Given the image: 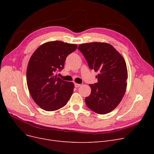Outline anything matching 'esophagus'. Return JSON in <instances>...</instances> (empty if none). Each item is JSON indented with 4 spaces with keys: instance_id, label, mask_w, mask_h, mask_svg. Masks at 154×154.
I'll use <instances>...</instances> for the list:
<instances>
[{
    "instance_id": "esophagus-1",
    "label": "esophagus",
    "mask_w": 154,
    "mask_h": 154,
    "mask_svg": "<svg viewBox=\"0 0 154 154\" xmlns=\"http://www.w3.org/2000/svg\"><path fill=\"white\" fill-rule=\"evenodd\" d=\"M74 85H75V87L76 88H77V87H79L81 86V85L79 84H77V83H75Z\"/></svg>"
}]
</instances>
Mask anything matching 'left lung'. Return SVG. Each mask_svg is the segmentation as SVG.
Returning a JSON list of instances; mask_svg holds the SVG:
<instances>
[{"mask_svg":"<svg viewBox=\"0 0 154 154\" xmlns=\"http://www.w3.org/2000/svg\"><path fill=\"white\" fill-rule=\"evenodd\" d=\"M91 69L98 72V82L90 84L91 93L85 99L87 106L99 114L112 112L119 104L127 88L126 63L109 44L92 42L79 45Z\"/></svg>","mask_w":154,"mask_h":154,"instance_id":"left-lung-1","label":"left lung"}]
</instances>
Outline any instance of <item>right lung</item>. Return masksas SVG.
I'll return each mask as SVG.
<instances>
[{
	"instance_id": "add662e5",
	"label": "right lung",
	"mask_w": 154,
	"mask_h": 154,
	"mask_svg": "<svg viewBox=\"0 0 154 154\" xmlns=\"http://www.w3.org/2000/svg\"><path fill=\"white\" fill-rule=\"evenodd\" d=\"M77 45L51 41L39 46L29 60L27 84L32 98L47 111L58 110L67 104L74 91L73 82L64 81L55 73L64 68L67 57Z\"/></svg>"
}]
</instances>
